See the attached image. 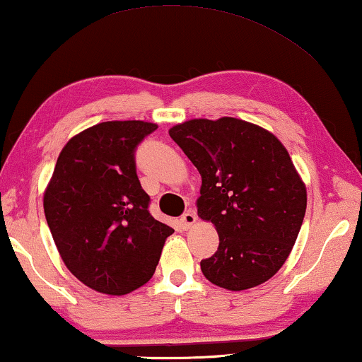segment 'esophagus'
Returning a JSON list of instances; mask_svg holds the SVG:
<instances>
[{
    "mask_svg": "<svg viewBox=\"0 0 362 362\" xmlns=\"http://www.w3.org/2000/svg\"><path fill=\"white\" fill-rule=\"evenodd\" d=\"M180 221H182V225L188 230V228H192L197 223V215L193 211H187V213H183V215H182Z\"/></svg>",
    "mask_w": 362,
    "mask_h": 362,
    "instance_id": "obj_1",
    "label": "esophagus"
}]
</instances>
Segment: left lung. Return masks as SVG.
<instances>
[{"label":"left lung","instance_id":"left-lung-1","mask_svg":"<svg viewBox=\"0 0 362 362\" xmlns=\"http://www.w3.org/2000/svg\"><path fill=\"white\" fill-rule=\"evenodd\" d=\"M169 134L202 175L198 216L220 246L200 262L211 284L246 290L287 261L307 210V188L272 132L236 118L190 119Z\"/></svg>","mask_w":362,"mask_h":362}]
</instances>
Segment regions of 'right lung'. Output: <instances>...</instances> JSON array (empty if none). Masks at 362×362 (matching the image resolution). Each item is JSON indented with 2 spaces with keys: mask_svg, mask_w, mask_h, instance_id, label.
I'll return each instance as SVG.
<instances>
[{
  "mask_svg": "<svg viewBox=\"0 0 362 362\" xmlns=\"http://www.w3.org/2000/svg\"><path fill=\"white\" fill-rule=\"evenodd\" d=\"M157 129L146 121H106L64 146L44 193L60 257L86 287L126 295L154 276L174 230L149 213L134 152Z\"/></svg>",
  "mask_w": 362,
  "mask_h": 362,
  "instance_id": "obj_1",
  "label": "right lung"
}]
</instances>
